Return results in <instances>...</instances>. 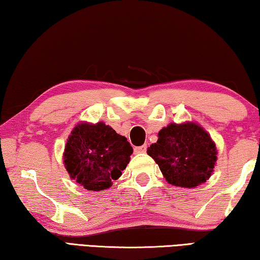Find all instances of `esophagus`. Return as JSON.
I'll return each mask as SVG.
<instances>
[{"label":"esophagus","mask_w":260,"mask_h":260,"mask_svg":"<svg viewBox=\"0 0 260 260\" xmlns=\"http://www.w3.org/2000/svg\"><path fill=\"white\" fill-rule=\"evenodd\" d=\"M146 151H147V146H146V144L134 148V152L135 153H144Z\"/></svg>","instance_id":"1"}]
</instances>
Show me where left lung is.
<instances>
[{
    "label": "left lung",
    "mask_w": 260,
    "mask_h": 260,
    "mask_svg": "<svg viewBox=\"0 0 260 260\" xmlns=\"http://www.w3.org/2000/svg\"><path fill=\"white\" fill-rule=\"evenodd\" d=\"M147 152L167 181L178 187L192 188L205 182L217 161L214 142L193 122L164 127Z\"/></svg>",
    "instance_id": "8db88e82"
}]
</instances>
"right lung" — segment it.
Instances as JSON below:
<instances>
[{
	"mask_svg": "<svg viewBox=\"0 0 260 260\" xmlns=\"http://www.w3.org/2000/svg\"><path fill=\"white\" fill-rule=\"evenodd\" d=\"M133 148L125 136L103 122L80 124L72 131L64 152L71 178L88 190H103L121 175Z\"/></svg>",
	"mask_w": 260,
	"mask_h": 260,
	"instance_id": "add662e5",
	"label": "right lung"
}]
</instances>
